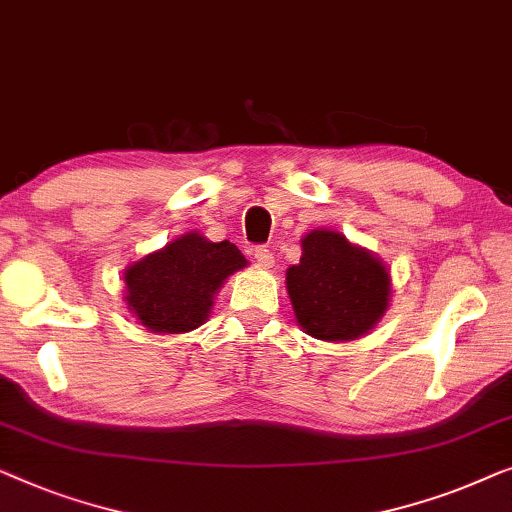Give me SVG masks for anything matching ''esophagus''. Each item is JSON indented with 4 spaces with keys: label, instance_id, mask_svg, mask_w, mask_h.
Wrapping results in <instances>:
<instances>
[{
    "label": "esophagus",
    "instance_id": "34e87169",
    "mask_svg": "<svg viewBox=\"0 0 512 512\" xmlns=\"http://www.w3.org/2000/svg\"><path fill=\"white\" fill-rule=\"evenodd\" d=\"M253 257H255V262L262 266V269H271V266H273V255L264 246L255 248L253 250Z\"/></svg>",
    "mask_w": 512,
    "mask_h": 512
}]
</instances>
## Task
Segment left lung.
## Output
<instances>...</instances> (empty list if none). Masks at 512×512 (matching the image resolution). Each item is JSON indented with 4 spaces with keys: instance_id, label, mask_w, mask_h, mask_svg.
Segmentation results:
<instances>
[{
    "instance_id": "1",
    "label": "left lung",
    "mask_w": 512,
    "mask_h": 512,
    "mask_svg": "<svg viewBox=\"0 0 512 512\" xmlns=\"http://www.w3.org/2000/svg\"><path fill=\"white\" fill-rule=\"evenodd\" d=\"M294 318L327 343L357 341L390 308L392 276L383 259L334 229L301 236V259L285 273Z\"/></svg>"
}]
</instances>
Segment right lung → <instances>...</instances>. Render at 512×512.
I'll list each match as a JSON object with an SVG mask.
<instances>
[{
    "label": "right lung",
    "instance_id": "add662e5",
    "mask_svg": "<svg viewBox=\"0 0 512 512\" xmlns=\"http://www.w3.org/2000/svg\"><path fill=\"white\" fill-rule=\"evenodd\" d=\"M246 266L248 259L234 243L185 232L127 266L122 273L127 308L148 331L185 334L204 325L215 294Z\"/></svg>",
    "mask_w": 512,
    "mask_h": 512
}]
</instances>
